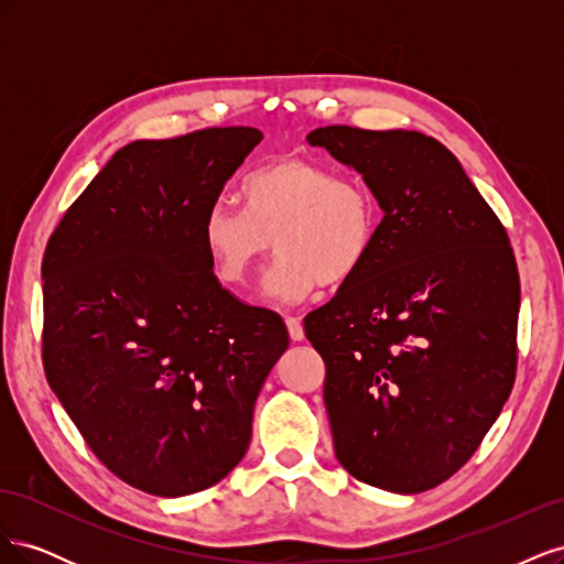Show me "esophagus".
I'll use <instances>...</instances> for the list:
<instances>
[{
	"instance_id": "1",
	"label": "esophagus",
	"mask_w": 564,
	"mask_h": 564,
	"mask_svg": "<svg viewBox=\"0 0 564 564\" xmlns=\"http://www.w3.org/2000/svg\"><path fill=\"white\" fill-rule=\"evenodd\" d=\"M286 329H289V336H292V340H303L305 334H303V324L299 317H286Z\"/></svg>"
}]
</instances>
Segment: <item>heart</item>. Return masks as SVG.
I'll use <instances>...</instances> for the list:
<instances>
[{
  "label": "heart",
  "mask_w": 564,
  "mask_h": 564,
  "mask_svg": "<svg viewBox=\"0 0 564 564\" xmlns=\"http://www.w3.org/2000/svg\"><path fill=\"white\" fill-rule=\"evenodd\" d=\"M240 195L242 209L216 202L199 228L212 272L230 289L249 284L270 240L278 261L263 278V294L278 303H299L319 284L352 280L377 245V197L327 166L272 162L242 181Z\"/></svg>",
  "instance_id": "1"
}]
</instances>
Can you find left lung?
I'll use <instances>...</instances> for the list:
<instances>
[{"label": "left lung", "instance_id": "left-lung-1", "mask_svg": "<svg viewBox=\"0 0 564 564\" xmlns=\"http://www.w3.org/2000/svg\"><path fill=\"white\" fill-rule=\"evenodd\" d=\"M308 143L362 174L383 212L360 272L303 319L334 452L357 480L419 494L466 464L513 390L516 256L431 135L322 127Z\"/></svg>", "mask_w": 564, "mask_h": 564}]
</instances>
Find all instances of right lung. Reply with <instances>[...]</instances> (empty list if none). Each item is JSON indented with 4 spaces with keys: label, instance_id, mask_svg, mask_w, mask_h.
<instances>
[{
    "label": "right lung",
    "instance_id": "obj_1",
    "mask_svg": "<svg viewBox=\"0 0 564 564\" xmlns=\"http://www.w3.org/2000/svg\"><path fill=\"white\" fill-rule=\"evenodd\" d=\"M263 133L214 127L117 150L46 245L44 371L91 452L155 497L240 464L256 398L289 346L278 313L230 296L202 218Z\"/></svg>",
    "mask_w": 564,
    "mask_h": 564
}]
</instances>
